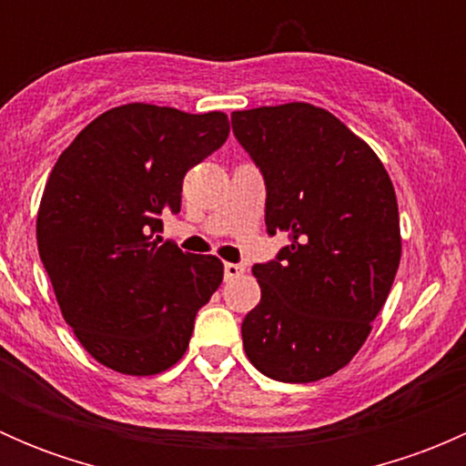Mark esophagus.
Listing matches in <instances>:
<instances>
[{"instance_id":"34e87169","label":"esophagus","mask_w":466,"mask_h":466,"mask_svg":"<svg viewBox=\"0 0 466 466\" xmlns=\"http://www.w3.org/2000/svg\"><path fill=\"white\" fill-rule=\"evenodd\" d=\"M243 272H246V268H243L241 263H225V266H223L225 279H234V277L243 275Z\"/></svg>"}]
</instances>
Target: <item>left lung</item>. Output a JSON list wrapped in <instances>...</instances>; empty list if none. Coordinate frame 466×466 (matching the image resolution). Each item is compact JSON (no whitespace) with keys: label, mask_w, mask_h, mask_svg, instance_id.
<instances>
[{"label":"left lung","mask_w":466,"mask_h":466,"mask_svg":"<svg viewBox=\"0 0 466 466\" xmlns=\"http://www.w3.org/2000/svg\"><path fill=\"white\" fill-rule=\"evenodd\" d=\"M263 176L266 229L289 234L255 263L261 299L241 324L250 363L284 383L345 368L370 336L401 257L394 187L380 159L311 103L232 112Z\"/></svg>","instance_id":"1"}]
</instances>
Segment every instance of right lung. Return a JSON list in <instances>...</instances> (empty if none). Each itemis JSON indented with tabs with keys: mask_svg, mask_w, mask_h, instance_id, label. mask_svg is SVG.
<instances>
[{
	"mask_svg": "<svg viewBox=\"0 0 466 466\" xmlns=\"http://www.w3.org/2000/svg\"><path fill=\"white\" fill-rule=\"evenodd\" d=\"M229 135L223 112L128 103L86 126L58 157L37 211V250L65 322L106 368L164 372L189 347L223 263L162 241L187 171Z\"/></svg>",
	"mask_w": 466,
	"mask_h": 466,
	"instance_id": "add662e5",
	"label": "right lung"
}]
</instances>
